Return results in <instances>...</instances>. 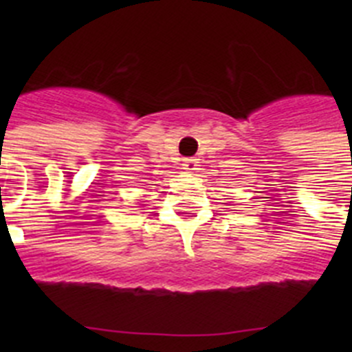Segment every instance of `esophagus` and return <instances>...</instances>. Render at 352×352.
Listing matches in <instances>:
<instances>
[{
	"label": "esophagus",
	"instance_id": "34e87169",
	"mask_svg": "<svg viewBox=\"0 0 352 352\" xmlns=\"http://www.w3.org/2000/svg\"><path fill=\"white\" fill-rule=\"evenodd\" d=\"M197 166H199V162L196 158H186L182 163V168L186 170V172H196V170H199Z\"/></svg>",
	"mask_w": 352,
	"mask_h": 352
}]
</instances>
